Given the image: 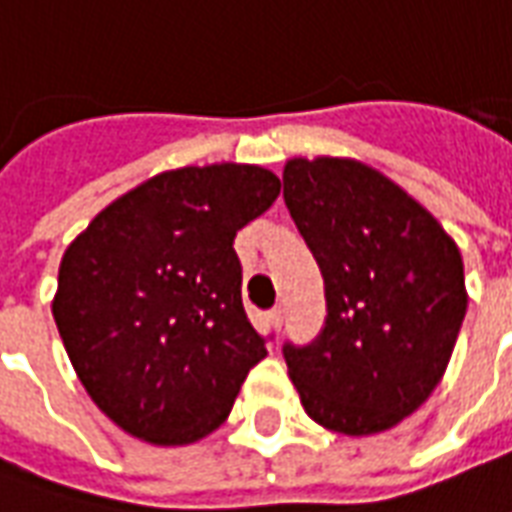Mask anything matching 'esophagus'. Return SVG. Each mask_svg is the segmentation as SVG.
Masks as SVG:
<instances>
[{
  "label": "esophagus",
  "instance_id": "obj_1",
  "mask_svg": "<svg viewBox=\"0 0 512 512\" xmlns=\"http://www.w3.org/2000/svg\"><path fill=\"white\" fill-rule=\"evenodd\" d=\"M268 321H271V326H274V329H282V321H285V310H282V307H274V310L268 312Z\"/></svg>",
  "mask_w": 512,
  "mask_h": 512
}]
</instances>
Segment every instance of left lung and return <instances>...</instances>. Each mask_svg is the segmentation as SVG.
I'll list each match as a JSON object with an SVG mask.
<instances>
[{"mask_svg":"<svg viewBox=\"0 0 512 512\" xmlns=\"http://www.w3.org/2000/svg\"><path fill=\"white\" fill-rule=\"evenodd\" d=\"M285 205L318 260L326 323L282 345L318 425L395 428L439 386L466 315L458 246L414 197L354 158H290Z\"/></svg>","mask_w":512,"mask_h":512,"instance_id":"obj_1","label":"left lung"}]
</instances>
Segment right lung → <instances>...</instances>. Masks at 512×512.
<instances>
[{
    "mask_svg": "<svg viewBox=\"0 0 512 512\" xmlns=\"http://www.w3.org/2000/svg\"><path fill=\"white\" fill-rule=\"evenodd\" d=\"M279 189L255 164L169 169L65 249L51 301L62 343L95 406L136 439L169 447L213 433L266 356L233 241Z\"/></svg>",
    "mask_w": 512,
    "mask_h": 512,
    "instance_id": "add662e5",
    "label": "right lung"
}]
</instances>
